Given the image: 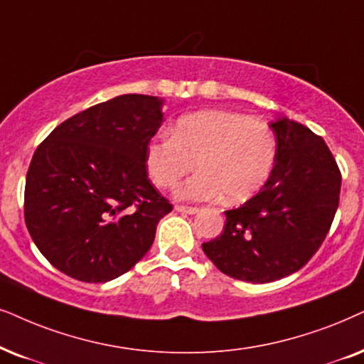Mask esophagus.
I'll return each mask as SVG.
<instances>
[{"label":"esophagus","instance_id":"34e87169","mask_svg":"<svg viewBox=\"0 0 364 364\" xmlns=\"http://www.w3.org/2000/svg\"><path fill=\"white\" fill-rule=\"evenodd\" d=\"M176 210L181 212V214H197L199 209L197 207H187V205H176Z\"/></svg>","mask_w":364,"mask_h":364}]
</instances>
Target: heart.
Masks as SVG:
<instances>
[{
    "instance_id": "b5f03b06",
    "label": "heart",
    "mask_w": 364,
    "mask_h": 364,
    "mask_svg": "<svg viewBox=\"0 0 364 364\" xmlns=\"http://www.w3.org/2000/svg\"><path fill=\"white\" fill-rule=\"evenodd\" d=\"M276 160V139L266 122L228 110L182 117L171 136L147 144L145 164L159 187H172L197 165L199 172L176 187L182 200L239 204L254 196Z\"/></svg>"
}]
</instances>
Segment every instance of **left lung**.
Wrapping results in <instances>:
<instances>
[{"label":"left lung","mask_w":364,"mask_h":364,"mask_svg":"<svg viewBox=\"0 0 364 364\" xmlns=\"http://www.w3.org/2000/svg\"><path fill=\"white\" fill-rule=\"evenodd\" d=\"M276 160L261 191L225 210L224 232L202 244L205 256L234 279L266 284L306 266L331 228L341 173L324 140L294 120L269 124Z\"/></svg>","instance_id":"8db88e82"}]
</instances>
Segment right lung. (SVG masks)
<instances>
[{"mask_svg": "<svg viewBox=\"0 0 364 364\" xmlns=\"http://www.w3.org/2000/svg\"><path fill=\"white\" fill-rule=\"evenodd\" d=\"M164 100L120 95L60 124L33 155L25 223L51 266L107 282L130 271L172 210L149 181L145 149L164 122Z\"/></svg>", "mask_w": 364, "mask_h": 364, "instance_id": "obj_1", "label": "right lung"}]
</instances>
